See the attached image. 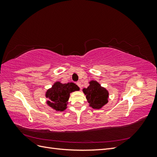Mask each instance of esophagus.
Wrapping results in <instances>:
<instances>
[{
	"instance_id": "esophagus-1",
	"label": "esophagus",
	"mask_w": 157,
	"mask_h": 157,
	"mask_svg": "<svg viewBox=\"0 0 157 157\" xmlns=\"http://www.w3.org/2000/svg\"><path fill=\"white\" fill-rule=\"evenodd\" d=\"M77 86H78L79 88H81V87H82L81 82H80V81H77Z\"/></svg>"
}]
</instances>
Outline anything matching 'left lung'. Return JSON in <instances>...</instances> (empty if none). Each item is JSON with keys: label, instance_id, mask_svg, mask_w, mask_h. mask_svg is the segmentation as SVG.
I'll use <instances>...</instances> for the list:
<instances>
[{"label": "left lung", "instance_id": "1", "mask_svg": "<svg viewBox=\"0 0 157 157\" xmlns=\"http://www.w3.org/2000/svg\"><path fill=\"white\" fill-rule=\"evenodd\" d=\"M83 92L90 106L93 109H100L108 102V92L96 81L92 80L90 82V86L87 88H84Z\"/></svg>", "mask_w": 157, "mask_h": 157}]
</instances>
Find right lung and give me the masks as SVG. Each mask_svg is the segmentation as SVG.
<instances>
[{"label":"right lung","instance_id":"add662e5","mask_svg":"<svg viewBox=\"0 0 157 157\" xmlns=\"http://www.w3.org/2000/svg\"><path fill=\"white\" fill-rule=\"evenodd\" d=\"M76 90H79V88L73 82L61 84L57 82L46 92V97L48 98L47 103L56 111H63L67 107L70 93Z\"/></svg>","mask_w":157,"mask_h":157}]
</instances>
